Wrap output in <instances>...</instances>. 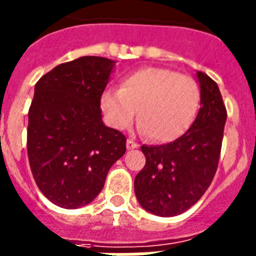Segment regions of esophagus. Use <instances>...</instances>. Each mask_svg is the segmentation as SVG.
<instances>
[{"label":"esophagus","mask_w":256,"mask_h":256,"mask_svg":"<svg viewBox=\"0 0 256 256\" xmlns=\"http://www.w3.org/2000/svg\"><path fill=\"white\" fill-rule=\"evenodd\" d=\"M126 148L128 150H134V148H138V144L134 140H132V138H128L126 140Z\"/></svg>","instance_id":"1"}]
</instances>
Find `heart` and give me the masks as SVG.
<instances>
[{
  "label": "heart",
  "instance_id": "1",
  "mask_svg": "<svg viewBox=\"0 0 256 256\" xmlns=\"http://www.w3.org/2000/svg\"><path fill=\"white\" fill-rule=\"evenodd\" d=\"M200 89L192 77L166 68H142L124 77L118 89H106L101 108L116 130L132 126L138 110L140 130L152 142L180 138L199 110Z\"/></svg>",
  "mask_w": 256,
  "mask_h": 256
}]
</instances>
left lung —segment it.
<instances>
[{
  "mask_svg": "<svg viewBox=\"0 0 256 256\" xmlns=\"http://www.w3.org/2000/svg\"><path fill=\"white\" fill-rule=\"evenodd\" d=\"M200 106L184 134L163 146H142L146 166L134 178V194L148 212L183 214L204 195L216 174L227 110L218 84L198 72Z\"/></svg>",
  "mask_w": 256,
  "mask_h": 256,
  "instance_id": "left-lung-1",
  "label": "left lung"
}]
</instances>
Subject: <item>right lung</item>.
Instances as JSON below:
<instances>
[{
	"label": "right lung",
	"mask_w": 256,
	"mask_h": 256,
	"mask_svg": "<svg viewBox=\"0 0 256 256\" xmlns=\"http://www.w3.org/2000/svg\"><path fill=\"white\" fill-rule=\"evenodd\" d=\"M114 61L84 56L57 65L36 84L26 146L44 196L62 208L90 203L126 150V138L101 120L100 100Z\"/></svg>",
	"instance_id": "obj_1"
}]
</instances>
